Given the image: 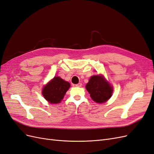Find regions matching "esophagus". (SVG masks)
<instances>
[{"mask_svg": "<svg viewBox=\"0 0 154 154\" xmlns=\"http://www.w3.org/2000/svg\"><path fill=\"white\" fill-rule=\"evenodd\" d=\"M82 84L81 83H78V84L75 85V86H76V87H82Z\"/></svg>", "mask_w": 154, "mask_h": 154, "instance_id": "obj_1", "label": "esophagus"}]
</instances>
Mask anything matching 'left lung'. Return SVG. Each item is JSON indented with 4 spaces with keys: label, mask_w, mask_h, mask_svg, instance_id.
I'll return each mask as SVG.
<instances>
[{
    "label": "left lung",
    "mask_w": 154,
    "mask_h": 154,
    "mask_svg": "<svg viewBox=\"0 0 154 154\" xmlns=\"http://www.w3.org/2000/svg\"><path fill=\"white\" fill-rule=\"evenodd\" d=\"M91 98L96 103H105L112 94V87L100 75L93 76L86 85Z\"/></svg>",
    "instance_id": "1"
}]
</instances>
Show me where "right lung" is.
I'll list each match as a JSON object with an SVG mask.
<instances>
[{
  "mask_svg": "<svg viewBox=\"0 0 154 154\" xmlns=\"http://www.w3.org/2000/svg\"><path fill=\"white\" fill-rule=\"evenodd\" d=\"M69 87V82L60 77H54L44 87L42 94L50 103H58L62 101Z\"/></svg>",
  "mask_w": 154,
  "mask_h": 154,
  "instance_id": "right-lung-1",
  "label": "right lung"
}]
</instances>
